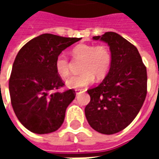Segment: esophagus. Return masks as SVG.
<instances>
[{
  "instance_id": "34e87169",
  "label": "esophagus",
  "mask_w": 159,
  "mask_h": 159,
  "mask_svg": "<svg viewBox=\"0 0 159 159\" xmlns=\"http://www.w3.org/2000/svg\"><path fill=\"white\" fill-rule=\"evenodd\" d=\"M81 92H82L81 89H76V95H78L79 93H81Z\"/></svg>"
}]
</instances>
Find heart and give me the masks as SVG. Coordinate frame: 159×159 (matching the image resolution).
<instances>
[{"instance_id": "heart-1", "label": "heart", "mask_w": 159, "mask_h": 159, "mask_svg": "<svg viewBox=\"0 0 159 159\" xmlns=\"http://www.w3.org/2000/svg\"><path fill=\"white\" fill-rule=\"evenodd\" d=\"M75 59H83L82 74L70 76L66 81L67 87L80 89L91 85L95 76L98 80L103 79L109 71L111 65V53L105 45L79 44L72 49ZM56 71L59 76L66 77L70 73L69 59L64 53H60L55 59Z\"/></svg>"}]
</instances>
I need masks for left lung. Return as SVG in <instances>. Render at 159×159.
<instances>
[{
  "label": "left lung",
  "mask_w": 159,
  "mask_h": 159,
  "mask_svg": "<svg viewBox=\"0 0 159 159\" xmlns=\"http://www.w3.org/2000/svg\"><path fill=\"white\" fill-rule=\"evenodd\" d=\"M110 47L111 65L99 86L88 90L85 116L93 129L113 134L132 123L147 96V68L138 49L115 32L93 36Z\"/></svg>",
  "instance_id": "8db88e82"
}]
</instances>
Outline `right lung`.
Instances as JSON below:
<instances>
[{"label": "right lung", "mask_w": 159, "mask_h": 159, "mask_svg": "<svg viewBox=\"0 0 159 159\" xmlns=\"http://www.w3.org/2000/svg\"><path fill=\"white\" fill-rule=\"evenodd\" d=\"M79 40L42 34L16 56L9 79L11 103L19 122L33 133H52L62 125L76 93L73 89L52 93L65 85L54 63L63 50Z\"/></svg>", "instance_id": "add662e5"}]
</instances>
